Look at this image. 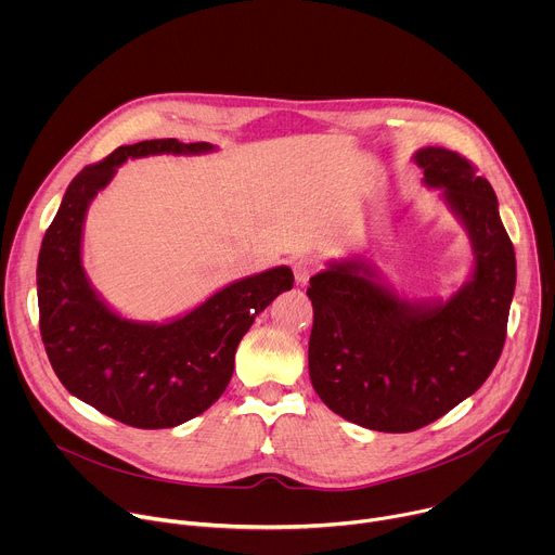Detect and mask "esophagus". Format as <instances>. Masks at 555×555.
<instances>
[{
  "mask_svg": "<svg viewBox=\"0 0 555 555\" xmlns=\"http://www.w3.org/2000/svg\"><path fill=\"white\" fill-rule=\"evenodd\" d=\"M292 270H294V279H296V283L305 285V283L309 281V276H311L315 270H319V261H313L311 257H300V259H296V261H294Z\"/></svg>",
  "mask_w": 555,
  "mask_h": 555,
  "instance_id": "esophagus-1",
  "label": "esophagus"
}]
</instances>
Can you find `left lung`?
I'll return each instance as SVG.
<instances>
[{
    "label": "left lung",
    "mask_w": 555,
    "mask_h": 555,
    "mask_svg": "<svg viewBox=\"0 0 555 555\" xmlns=\"http://www.w3.org/2000/svg\"><path fill=\"white\" fill-rule=\"evenodd\" d=\"M413 160L469 236L467 281L448 300H409L366 261L340 259L307 287L311 386L336 415L379 433L424 428L488 379L516 287V255L490 182L443 146H424Z\"/></svg>",
    "instance_id": "8db88e82"
}]
</instances>
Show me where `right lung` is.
<instances>
[{"label":"right lung","instance_id":"right-lung-1","mask_svg":"<svg viewBox=\"0 0 555 555\" xmlns=\"http://www.w3.org/2000/svg\"><path fill=\"white\" fill-rule=\"evenodd\" d=\"M217 146L176 138L118 146L78 173L41 242L37 263L39 327L61 384L81 402L133 428H173L225 390L234 351L257 315L292 289L279 266L221 287L202 305L165 323H138L114 311L83 268V225L92 199L129 157L199 155Z\"/></svg>","mask_w":555,"mask_h":555}]
</instances>
